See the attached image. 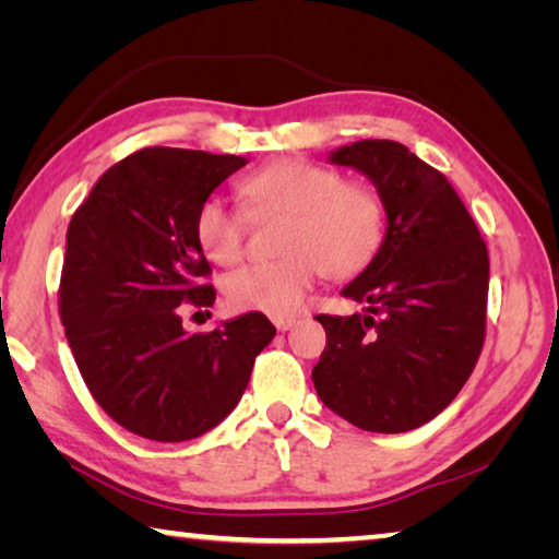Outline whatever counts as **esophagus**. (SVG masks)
<instances>
[{
	"label": "esophagus",
	"mask_w": 559,
	"mask_h": 559,
	"mask_svg": "<svg viewBox=\"0 0 559 559\" xmlns=\"http://www.w3.org/2000/svg\"><path fill=\"white\" fill-rule=\"evenodd\" d=\"M273 325H276V330H281V333H286V330L296 325V318H273Z\"/></svg>",
	"instance_id": "esophagus-1"
}]
</instances>
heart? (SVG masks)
Here are the masks:
<instances>
[{
  "label": "heart",
  "mask_w": 559,
  "mask_h": 559,
  "mask_svg": "<svg viewBox=\"0 0 559 559\" xmlns=\"http://www.w3.org/2000/svg\"><path fill=\"white\" fill-rule=\"evenodd\" d=\"M241 197L251 216L281 214L278 253L271 263H246L224 278L226 300L239 310L293 316L320 271L349 278L367 269L384 241V204L367 185L306 159H278L243 177ZM194 236L204 257L229 266L243 251L246 216L222 197L197 206Z\"/></svg>",
  "instance_id": "heart-1"
}]
</instances>
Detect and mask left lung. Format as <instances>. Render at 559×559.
<instances>
[{
	"mask_svg": "<svg viewBox=\"0 0 559 559\" xmlns=\"http://www.w3.org/2000/svg\"><path fill=\"white\" fill-rule=\"evenodd\" d=\"M330 165L353 167L384 204L382 249L340 290L365 313L318 316L313 367L328 409L365 431L400 433L453 402L484 347L488 251L451 182L394 140H357Z\"/></svg>",
	"mask_w": 559,
	"mask_h": 559,
	"instance_id": "left-lung-1",
	"label": "left lung"
}]
</instances>
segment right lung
<instances>
[{
    "instance_id": "1",
    "label": "right lung",
    "mask_w": 559,
    "mask_h": 559,
    "mask_svg": "<svg viewBox=\"0 0 559 559\" xmlns=\"http://www.w3.org/2000/svg\"><path fill=\"white\" fill-rule=\"evenodd\" d=\"M249 159L145 147L112 165L66 234L61 323L83 382L120 427L153 441H189L239 404L253 359L276 328L243 313L189 335L179 306H212L194 214Z\"/></svg>"
}]
</instances>
